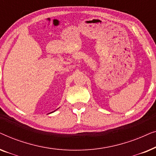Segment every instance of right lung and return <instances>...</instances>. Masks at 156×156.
Masks as SVG:
<instances>
[{
    "label": "right lung",
    "instance_id": "add662e5",
    "mask_svg": "<svg viewBox=\"0 0 156 156\" xmlns=\"http://www.w3.org/2000/svg\"><path fill=\"white\" fill-rule=\"evenodd\" d=\"M57 110V109H56ZM56 110H55V111H56ZM55 111H54V112H55ZM51 113H52V112H51Z\"/></svg>",
    "mask_w": 156,
    "mask_h": 156
}]
</instances>
